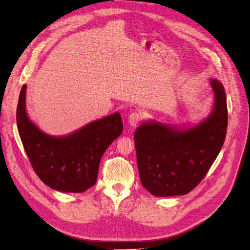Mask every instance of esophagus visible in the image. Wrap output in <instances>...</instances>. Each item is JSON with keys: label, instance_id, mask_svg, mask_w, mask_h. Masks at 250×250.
Wrapping results in <instances>:
<instances>
[{"label": "esophagus", "instance_id": "obj_1", "mask_svg": "<svg viewBox=\"0 0 250 250\" xmlns=\"http://www.w3.org/2000/svg\"><path fill=\"white\" fill-rule=\"evenodd\" d=\"M144 120V114L141 112H134L131 113L128 117V123L132 125V126H136L139 123H141Z\"/></svg>", "mask_w": 250, "mask_h": 250}]
</instances>
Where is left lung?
<instances>
[{
  "label": "left lung",
  "instance_id": "obj_1",
  "mask_svg": "<svg viewBox=\"0 0 250 250\" xmlns=\"http://www.w3.org/2000/svg\"><path fill=\"white\" fill-rule=\"evenodd\" d=\"M215 103L212 114L183 131L160 123L143 124L134 134L139 176L154 196L186 195L213 164L225 143L228 107L223 84L211 80Z\"/></svg>",
  "mask_w": 250,
  "mask_h": 250
}]
</instances>
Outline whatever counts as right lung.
I'll use <instances>...</instances> for the list:
<instances>
[{
  "mask_svg": "<svg viewBox=\"0 0 250 250\" xmlns=\"http://www.w3.org/2000/svg\"><path fill=\"white\" fill-rule=\"evenodd\" d=\"M25 89L21 88L16 109L19 136L36 174L56 191L83 193L95 185L101 159L122 133L121 115L115 113L86 125L65 137L43 133L25 113Z\"/></svg>",
  "mask_w": 250,
  "mask_h": 250,
  "instance_id": "right-lung-1",
  "label": "right lung"
}]
</instances>
